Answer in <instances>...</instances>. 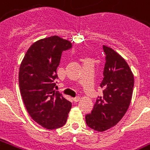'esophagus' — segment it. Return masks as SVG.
<instances>
[{
    "label": "esophagus",
    "mask_w": 150,
    "mask_h": 150,
    "mask_svg": "<svg viewBox=\"0 0 150 150\" xmlns=\"http://www.w3.org/2000/svg\"><path fill=\"white\" fill-rule=\"evenodd\" d=\"M79 99H80V98H79V97H75L73 98V100H74L75 102H77V101H79Z\"/></svg>",
    "instance_id": "1"
}]
</instances>
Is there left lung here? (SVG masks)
Returning a JSON list of instances; mask_svg holds the SVG:
<instances>
[{
  "instance_id": "obj_1",
  "label": "left lung",
  "mask_w": 150,
  "mask_h": 150,
  "mask_svg": "<svg viewBox=\"0 0 150 150\" xmlns=\"http://www.w3.org/2000/svg\"><path fill=\"white\" fill-rule=\"evenodd\" d=\"M105 63L100 87L103 95L98 97L90 114L86 115L87 125L104 132L116 125L129 107L134 87V76L129 66L119 53L103 45Z\"/></svg>"
}]
</instances>
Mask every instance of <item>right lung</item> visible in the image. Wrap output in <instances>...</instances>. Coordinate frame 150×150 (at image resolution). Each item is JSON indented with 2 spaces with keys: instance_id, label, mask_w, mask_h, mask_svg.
<instances>
[{
  "instance_id": "right-lung-1",
  "label": "right lung",
  "mask_w": 150,
  "mask_h": 150,
  "mask_svg": "<svg viewBox=\"0 0 150 150\" xmlns=\"http://www.w3.org/2000/svg\"><path fill=\"white\" fill-rule=\"evenodd\" d=\"M71 49L70 41L50 36L34 43L21 63L18 82L24 105L33 120L47 129L64 126L71 108V102L54 91L62 53Z\"/></svg>"
}]
</instances>
